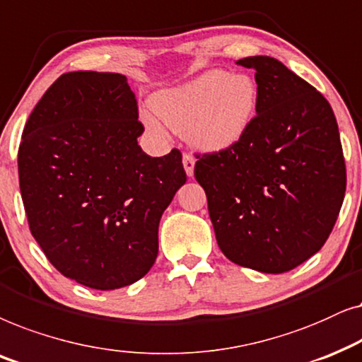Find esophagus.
Listing matches in <instances>:
<instances>
[{"instance_id":"obj_1","label":"esophagus","mask_w":362,"mask_h":362,"mask_svg":"<svg viewBox=\"0 0 362 362\" xmlns=\"http://www.w3.org/2000/svg\"><path fill=\"white\" fill-rule=\"evenodd\" d=\"M182 162H184V168L187 172V175L192 177L194 175V168H195V158L192 153H184V158H182Z\"/></svg>"}]
</instances>
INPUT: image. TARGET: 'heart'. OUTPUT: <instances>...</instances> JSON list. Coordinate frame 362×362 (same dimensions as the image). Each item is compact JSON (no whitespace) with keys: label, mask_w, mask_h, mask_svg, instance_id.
<instances>
[{"label":"heart","mask_w":362,"mask_h":362,"mask_svg":"<svg viewBox=\"0 0 362 362\" xmlns=\"http://www.w3.org/2000/svg\"><path fill=\"white\" fill-rule=\"evenodd\" d=\"M258 105V86L248 74L211 69L184 86L163 90L152 100L156 114L175 132L187 134L195 147L221 151L248 131ZM148 129L160 122L144 114Z\"/></svg>","instance_id":"obj_1"}]
</instances>
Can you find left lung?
<instances>
[{
  "mask_svg": "<svg viewBox=\"0 0 362 362\" xmlns=\"http://www.w3.org/2000/svg\"><path fill=\"white\" fill-rule=\"evenodd\" d=\"M237 64L257 71V115L237 144L197 157L195 178L225 257L285 273L320 252L338 220L346 192L338 122L322 94L274 57Z\"/></svg>",
  "mask_w": 362,
  "mask_h": 362,
  "instance_id": "obj_1",
  "label": "left lung"
}]
</instances>
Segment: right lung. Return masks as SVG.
I'll return each instance as SVG.
<instances>
[{
	"instance_id": "1",
	"label": "right lung",
	"mask_w": 362,
	"mask_h": 362,
	"mask_svg": "<svg viewBox=\"0 0 362 362\" xmlns=\"http://www.w3.org/2000/svg\"><path fill=\"white\" fill-rule=\"evenodd\" d=\"M142 132L127 77L94 71L62 74L24 125L18 170L30 230L79 285L117 290L156 263L160 216L187 173L177 148L147 156Z\"/></svg>"
}]
</instances>
